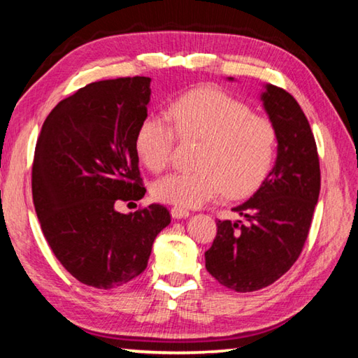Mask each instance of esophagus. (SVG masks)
<instances>
[{
    "label": "esophagus",
    "mask_w": 358,
    "mask_h": 358,
    "mask_svg": "<svg viewBox=\"0 0 358 358\" xmlns=\"http://www.w3.org/2000/svg\"><path fill=\"white\" fill-rule=\"evenodd\" d=\"M171 213H172V217H175V220H181V217L189 216V211L185 210V208H180V207H173L171 210Z\"/></svg>",
    "instance_id": "esophagus-1"
}]
</instances>
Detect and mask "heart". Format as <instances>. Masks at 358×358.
<instances>
[{
  "instance_id": "b5f03b06",
  "label": "heart",
  "mask_w": 358,
  "mask_h": 358,
  "mask_svg": "<svg viewBox=\"0 0 358 358\" xmlns=\"http://www.w3.org/2000/svg\"><path fill=\"white\" fill-rule=\"evenodd\" d=\"M169 118L147 117L136 132V151L151 172L172 159L177 137L199 142L194 171L175 172L151 187L156 201L196 208L224 192L229 199L250 196L262 185L276 153V128L251 113L245 102L213 87H202L175 99Z\"/></svg>"
}]
</instances>
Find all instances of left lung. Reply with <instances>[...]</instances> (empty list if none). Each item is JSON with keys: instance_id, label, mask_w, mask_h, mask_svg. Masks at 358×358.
<instances>
[{"instance_id": "1", "label": "left lung", "mask_w": 358, "mask_h": 358, "mask_svg": "<svg viewBox=\"0 0 358 358\" xmlns=\"http://www.w3.org/2000/svg\"><path fill=\"white\" fill-rule=\"evenodd\" d=\"M260 99L276 128V162L252 197L234 208L246 222L217 221L205 252L208 273L235 292L270 286L295 264L320 191L316 141L299 102L275 85H265Z\"/></svg>"}]
</instances>
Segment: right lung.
<instances>
[{"label": "right lung", "instance_id": "right-lung-1", "mask_svg": "<svg viewBox=\"0 0 358 358\" xmlns=\"http://www.w3.org/2000/svg\"><path fill=\"white\" fill-rule=\"evenodd\" d=\"M150 77L90 83L48 113L34 150L31 187L55 257L87 286L115 289L147 268L171 224L159 203L123 215L118 201L145 196L136 132L148 115Z\"/></svg>", "mask_w": 358, "mask_h": 358}]
</instances>
